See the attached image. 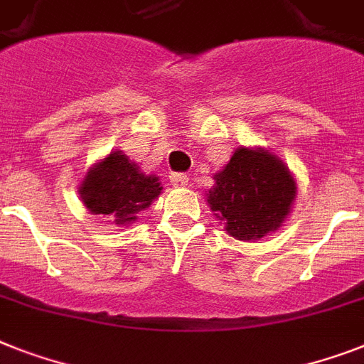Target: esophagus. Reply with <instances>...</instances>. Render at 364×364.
Returning a JSON list of instances; mask_svg holds the SVG:
<instances>
[{
    "label": "esophagus",
    "instance_id": "1",
    "mask_svg": "<svg viewBox=\"0 0 364 364\" xmlns=\"http://www.w3.org/2000/svg\"><path fill=\"white\" fill-rule=\"evenodd\" d=\"M170 183H172L173 187H185V185H187L188 183V177L185 176V173H172V176H170Z\"/></svg>",
    "mask_w": 364,
    "mask_h": 364
}]
</instances>
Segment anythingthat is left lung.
Returning a JSON list of instances; mask_svg holds the SVG:
<instances>
[{
  "label": "left lung",
  "instance_id": "left-lung-1",
  "mask_svg": "<svg viewBox=\"0 0 364 364\" xmlns=\"http://www.w3.org/2000/svg\"><path fill=\"white\" fill-rule=\"evenodd\" d=\"M213 179L208 205L239 241H256L279 230L297 194L288 166L262 147H237Z\"/></svg>",
  "mask_w": 364,
  "mask_h": 364
}]
</instances>
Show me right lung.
Masks as SVG:
<instances>
[{"instance_id": "right-lung-1", "label": "right lung", "mask_w": 364, "mask_h": 364, "mask_svg": "<svg viewBox=\"0 0 364 364\" xmlns=\"http://www.w3.org/2000/svg\"><path fill=\"white\" fill-rule=\"evenodd\" d=\"M161 191L159 177L140 172L138 164L129 161L123 151H112L87 170L78 192L87 211L129 226Z\"/></svg>"}]
</instances>
